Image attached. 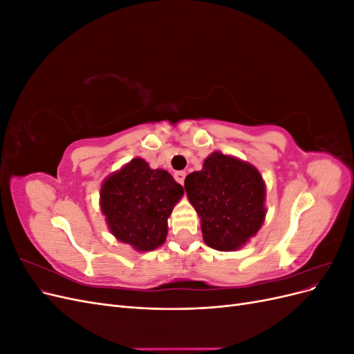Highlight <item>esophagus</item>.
<instances>
[{"label": "esophagus", "instance_id": "1", "mask_svg": "<svg viewBox=\"0 0 354 354\" xmlns=\"http://www.w3.org/2000/svg\"><path fill=\"white\" fill-rule=\"evenodd\" d=\"M185 178H186L185 171H176V173H174V180L177 181L178 185H183L185 183Z\"/></svg>", "mask_w": 354, "mask_h": 354}]
</instances>
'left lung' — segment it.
Instances as JSON below:
<instances>
[{"instance_id":"obj_1","label":"left lung","mask_w":354,"mask_h":354,"mask_svg":"<svg viewBox=\"0 0 354 354\" xmlns=\"http://www.w3.org/2000/svg\"><path fill=\"white\" fill-rule=\"evenodd\" d=\"M185 189L211 248L238 250L261 227L264 181L257 168L243 160L214 152L201 171L186 177Z\"/></svg>"}]
</instances>
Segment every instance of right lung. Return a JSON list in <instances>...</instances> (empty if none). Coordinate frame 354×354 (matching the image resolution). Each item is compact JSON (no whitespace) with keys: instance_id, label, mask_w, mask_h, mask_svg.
<instances>
[{"instance_id":"right-lung-1","label":"right lung","mask_w":354,"mask_h":354,"mask_svg":"<svg viewBox=\"0 0 354 354\" xmlns=\"http://www.w3.org/2000/svg\"><path fill=\"white\" fill-rule=\"evenodd\" d=\"M183 187L164 169L136 158L104 180L100 205L111 232L137 251H152L167 238V220Z\"/></svg>"}]
</instances>
